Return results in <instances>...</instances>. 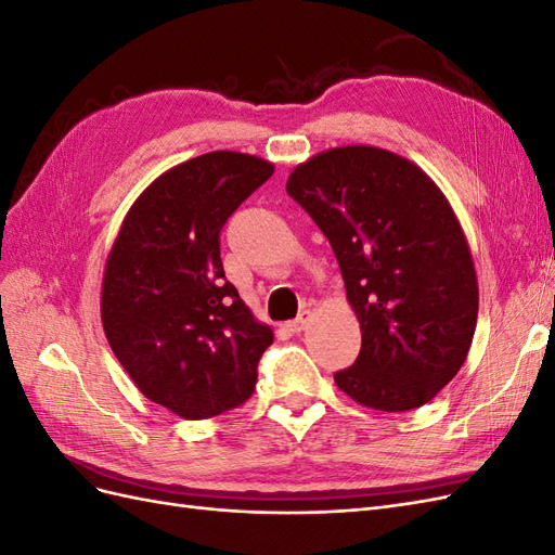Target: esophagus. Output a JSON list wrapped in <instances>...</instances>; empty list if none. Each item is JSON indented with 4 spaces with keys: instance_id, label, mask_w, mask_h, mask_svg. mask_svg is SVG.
<instances>
[{
    "instance_id": "obj_1",
    "label": "esophagus",
    "mask_w": 555,
    "mask_h": 555,
    "mask_svg": "<svg viewBox=\"0 0 555 555\" xmlns=\"http://www.w3.org/2000/svg\"><path fill=\"white\" fill-rule=\"evenodd\" d=\"M312 319H314V314H312L310 310H304V312H300V314L294 319V322L289 324V328H292L294 333L306 331V328L312 324Z\"/></svg>"
}]
</instances>
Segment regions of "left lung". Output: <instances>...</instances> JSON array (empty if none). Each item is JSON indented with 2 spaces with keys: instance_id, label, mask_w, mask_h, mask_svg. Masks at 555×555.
Masks as SVG:
<instances>
[{
  "instance_id": "obj_1",
  "label": "left lung",
  "mask_w": 555,
  "mask_h": 555,
  "mask_svg": "<svg viewBox=\"0 0 555 555\" xmlns=\"http://www.w3.org/2000/svg\"><path fill=\"white\" fill-rule=\"evenodd\" d=\"M287 194L328 238L361 324V354L333 375L338 389L379 412L426 405L465 363L479 312L449 198L414 162L375 145L298 164Z\"/></svg>"
}]
</instances>
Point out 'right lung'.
Wrapping results in <instances>:
<instances>
[{"label": "right lung", "mask_w": 555, "mask_h": 555, "mask_svg": "<svg viewBox=\"0 0 555 555\" xmlns=\"http://www.w3.org/2000/svg\"><path fill=\"white\" fill-rule=\"evenodd\" d=\"M255 155L215 150L155 178L108 251L102 324L139 391L198 422L243 405L273 343L224 278L220 231L273 176Z\"/></svg>", "instance_id": "right-lung-1"}]
</instances>
